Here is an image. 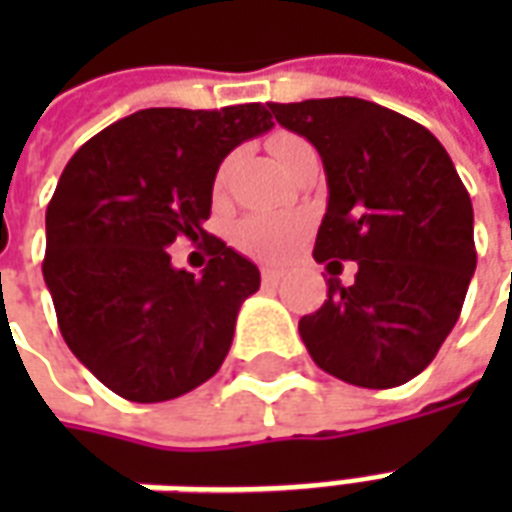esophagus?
Returning <instances> with one entry per match:
<instances>
[{
    "label": "esophagus",
    "mask_w": 512,
    "mask_h": 512,
    "mask_svg": "<svg viewBox=\"0 0 512 512\" xmlns=\"http://www.w3.org/2000/svg\"><path fill=\"white\" fill-rule=\"evenodd\" d=\"M285 279V271H279V268H263V285H279Z\"/></svg>",
    "instance_id": "34e87169"
}]
</instances>
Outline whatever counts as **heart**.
<instances>
[{"label":"heart","mask_w":512,"mask_h":512,"mask_svg":"<svg viewBox=\"0 0 512 512\" xmlns=\"http://www.w3.org/2000/svg\"><path fill=\"white\" fill-rule=\"evenodd\" d=\"M301 147H307V142H301L299 136L290 134L274 136V142H271V150H274V156L279 158L282 167H288V161L299 153ZM227 172H230V161H224L216 172V189L224 186ZM304 233H307V219L299 213H252V216H246L235 224L233 244L246 255L260 257V260H279L299 244Z\"/></svg>","instance_id":"heart-1"}]
</instances>
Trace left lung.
<instances>
[{
    "label": "left lung",
    "mask_w": 512,
    "mask_h": 512,
    "mask_svg": "<svg viewBox=\"0 0 512 512\" xmlns=\"http://www.w3.org/2000/svg\"><path fill=\"white\" fill-rule=\"evenodd\" d=\"M279 126L321 153L329 205L318 263L356 259L345 289L329 277L299 334L312 362L365 389L419 376L461 315L477 266L474 211L452 158L428 128L362 98L268 104Z\"/></svg>",
    "instance_id": "1"
}]
</instances>
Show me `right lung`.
Here are the masks:
<instances>
[{
  "mask_svg": "<svg viewBox=\"0 0 512 512\" xmlns=\"http://www.w3.org/2000/svg\"><path fill=\"white\" fill-rule=\"evenodd\" d=\"M263 104L142 109L84 142L46 211L43 279L73 356L115 395L161 403L222 367L260 271L208 238L194 277L172 266L175 238L208 235L224 156L266 134Z\"/></svg>",
  "mask_w": 512,
  "mask_h": 512,
  "instance_id": "add662e5",
  "label": "right lung"
}]
</instances>
